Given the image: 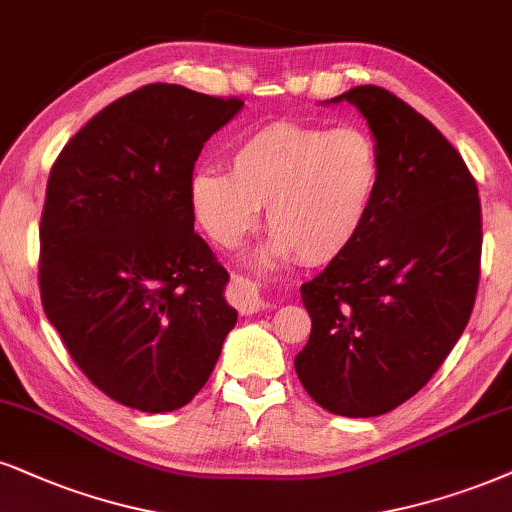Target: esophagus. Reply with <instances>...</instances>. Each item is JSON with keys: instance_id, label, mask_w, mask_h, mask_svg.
I'll return each mask as SVG.
<instances>
[{"instance_id": "1", "label": "esophagus", "mask_w": 512, "mask_h": 512, "mask_svg": "<svg viewBox=\"0 0 512 512\" xmlns=\"http://www.w3.org/2000/svg\"><path fill=\"white\" fill-rule=\"evenodd\" d=\"M230 301L232 306L239 308V313L242 315L256 313L258 308L263 306L261 292H258V287L251 280H246V277H232Z\"/></svg>"}]
</instances>
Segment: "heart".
Wrapping results in <instances>:
<instances>
[{"mask_svg":"<svg viewBox=\"0 0 512 512\" xmlns=\"http://www.w3.org/2000/svg\"><path fill=\"white\" fill-rule=\"evenodd\" d=\"M380 180V151L370 132L282 121L239 140L230 151V173L194 170L187 199L206 237L225 249L254 230L266 206L273 235L256 256L258 268H275L296 254L320 266L361 237Z\"/></svg>","mask_w":512,"mask_h":512,"instance_id":"1","label":"heart"}]
</instances>
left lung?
<instances>
[{
    "instance_id": "left-lung-1",
    "label": "left lung",
    "mask_w": 512,
    "mask_h": 512,
    "mask_svg": "<svg viewBox=\"0 0 512 512\" xmlns=\"http://www.w3.org/2000/svg\"><path fill=\"white\" fill-rule=\"evenodd\" d=\"M349 102L382 161L361 237L301 285L311 337L294 368L311 399L346 418L389 413L430 382L468 325L482 256L477 185L441 132L375 85Z\"/></svg>"
}]
</instances>
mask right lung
I'll list each match as a JSON object with an SVG mask.
<instances>
[{"label":"right lung","mask_w":512,"mask_h":512,"mask_svg":"<svg viewBox=\"0 0 512 512\" xmlns=\"http://www.w3.org/2000/svg\"><path fill=\"white\" fill-rule=\"evenodd\" d=\"M242 106L147 85L99 111L49 173L44 313L94 387L123 406H185L237 325L230 275L194 235L187 185L204 142Z\"/></svg>","instance_id":"obj_1"}]
</instances>
